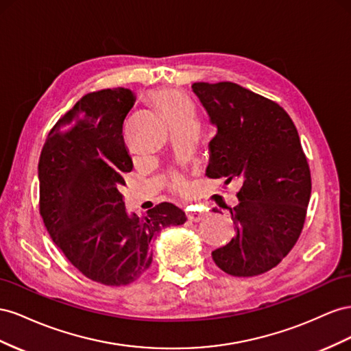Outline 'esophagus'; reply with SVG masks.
<instances>
[{
	"label": "esophagus",
	"mask_w": 351,
	"mask_h": 351,
	"mask_svg": "<svg viewBox=\"0 0 351 351\" xmlns=\"http://www.w3.org/2000/svg\"><path fill=\"white\" fill-rule=\"evenodd\" d=\"M186 217L191 220V222H199V220H203L206 217L204 212H198V210H193V212H189L186 215Z\"/></svg>",
	"instance_id": "esophagus-1"
}]
</instances>
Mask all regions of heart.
<instances>
[{
	"label": "heart",
	"instance_id": "heart-1",
	"mask_svg": "<svg viewBox=\"0 0 351 351\" xmlns=\"http://www.w3.org/2000/svg\"><path fill=\"white\" fill-rule=\"evenodd\" d=\"M149 99L169 119L172 126L189 122V120H195V108L193 103L182 93L176 91V89H160V91L149 95ZM170 188L178 194L188 195L189 191H191V184H189V179L186 176L175 173L172 179H170Z\"/></svg>",
	"mask_w": 351,
	"mask_h": 351
}]
</instances>
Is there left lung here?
<instances>
[{
	"instance_id": "obj_1",
	"label": "left lung",
	"mask_w": 351,
	"mask_h": 351,
	"mask_svg": "<svg viewBox=\"0 0 351 351\" xmlns=\"http://www.w3.org/2000/svg\"><path fill=\"white\" fill-rule=\"evenodd\" d=\"M193 91L217 128L206 175L241 181L231 208L235 238L212 257L228 275H262L304 226L312 178L297 128L278 103L234 82H195Z\"/></svg>"
}]
</instances>
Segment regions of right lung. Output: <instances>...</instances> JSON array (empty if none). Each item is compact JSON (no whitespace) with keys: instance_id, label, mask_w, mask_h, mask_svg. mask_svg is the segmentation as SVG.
<instances>
[{"instance_id":"obj_1","label":"right lung","mask_w":351,"mask_h":351,"mask_svg":"<svg viewBox=\"0 0 351 351\" xmlns=\"http://www.w3.org/2000/svg\"><path fill=\"white\" fill-rule=\"evenodd\" d=\"M135 97L126 88L84 95L57 120L39 157V213L54 244L94 282H135L153 262L152 239L186 217L172 203L129 215L120 188L134 165L123 139Z\"/></svg>"}]
</instances>
